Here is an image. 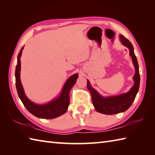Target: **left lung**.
I'll return each mask as SVG.
<instances>
[{
  "mask_svg": "<svg viewBox=\"0 0 155 155\" xmlns=\"http://www.w3.org/2000/svg\"><path fill=\"white\" fill-rule=\"evenodd\" d=\"M119 37L121 43L129 49V54L133 59V63L135 68V74L133 77L134 83L133 87L127 93L121 94L117 96L103 97L91 87L89 81H87V87L91 93L94 108L98 113L105 114H115L126 111L133 104L139 89L140 74L139 64L134 54L133 46L123 35H119Z\"/></svg>",
  "mask_w": 155,
  "mask_h": 155,
  "instance_id": "8db88e82",
  "label": "left lung"
}]
</instances>
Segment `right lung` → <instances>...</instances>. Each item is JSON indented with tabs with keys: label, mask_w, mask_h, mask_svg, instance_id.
I'll list each match as a JSON object with an SVG mask.
<instances>
[{
	"label": "right lung",
	"mask_w": 155,
	"mask_h": 155,
	"mask_svg": "<svg viewBox=\"0 0 155 155\" xmlns=\"http://www.w3.org/2000/svg\"><path fill=\"white\" fill-rule=\"evenodd\" d=\"M24 47H22L17 57V64L15 71V78H16V88L18 94L20 99L24 104L26 108L34 116L38 118H45V119H51L64 114L68 109V107L70 103V98L69 93L71 88L77 82L78 78V74H74L66 82L62 87L61 94L54 98L52 101L45 104H37L32 103L25 95L23 89L22 85L20 78V72H21V57L22 51Z\"/></svg>",
	"instance_id": "add662e5"
}]
</instances>
